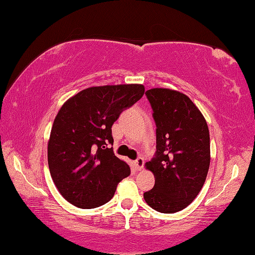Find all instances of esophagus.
I'll return each mask as SVG.
<instances>
[{
    "label": "esophagus",
    "instance_id": "34e87169",
    "mask_svg": "<svg viewBox=\"0 0 255 255\" xmlns=\"http://www.w3.org/2000/svg\"><path fill=\"white\" fill-rule=\"evenodd\" d=\"M134 165H135V168H136L137 170H141V169H142V168H143V165H144V160H143V158H142V157L136 158L135 161H134Z\"/></svg>",
    "mask_w": 255,
    "mask_h": 255
}]
</instances>
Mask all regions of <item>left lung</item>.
I'll return each mask as SVG.
<instances>
[{"label": "left lung", "mask_w": 255, "mask_h": 255, "mask_svg": "<svg viewBox=\"0 0 255 255\" xmlns=\"http://www.w3.org/2000/svg\"><path fill=\"white\" fill-rule=\"evenodd\" d=\"M156 123V153L145 167L155 186L143 198L162 214L181 211L197 198L210 165L209 128L186 95L172 89L145 91Z\"/></svg>", "instance_id": "left-lung-1"}]
</instances>
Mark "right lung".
<instances>
[{"label":"right lung","instance_id":"1","mask_svg":"<svg viewBox=\"0 0 255 255\" xmlns=\"http://www.w3.org/2000/svg\"><path fill=\"white\" fill-rule=\"evenodd\" d=\"M142 85L91 87L66 100L54 120L48 141V167L66 201L93 209L114 197L131 174L114 155L112 125L142 97Z\"/></svg>","mask_w":255,"mask_h":255}]
</instances>
